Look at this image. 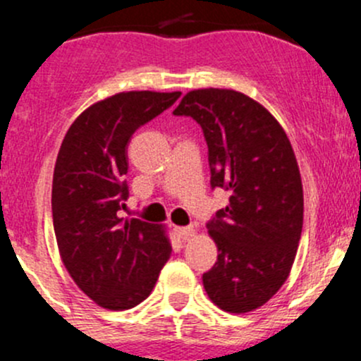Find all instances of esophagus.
<instances>
[{
  "label": "esophagus",
  "mask_w": 361,
  "mask_h": 361,
  "mask_svg": "<svg viewBox=\"0 0 361 361\" xmlns=\"http://www.w3.org/2000/svg\"><path fill=\"white\" fill-rule=\"evenodd\" d=\"M174 232H176L178 238L190 239L192 235H194V227H176L174 228Z\"/></svg>",
  "instance_id": "34e87169"
}]
</instances>
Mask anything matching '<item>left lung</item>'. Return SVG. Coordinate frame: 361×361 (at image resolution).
<instances>
[{
	"label": "left lung",
	"instance_id": "8db88e82",
	"mask_svg": "<svg viewBox=\"0 0 361 361\" xmlns=\"http://www.w3.org/2000/svg\"><path fill=\"white\" fill-rule=\"evenodd\" d=\"M173 113L202 127L211 187L228 192L207 224L218 260L202 274L204 290L224 311H255L285 285L300 241L304 190L292 143L267 108L238 90H190Z\"/></svg>",
	"mask_w": 361,
	"mask_h": 361
}]
</instances>
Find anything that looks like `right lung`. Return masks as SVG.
<instances>
[{
  "label": "right lung",
  "mask_w": 361,
  "mask_h": 361,
  "mask_svg": "<svg viewBox=\"0 0 361 361\" xmlns=\"http://www.w3.org/2000/svg\"><path fill=\"white\" fill-rule=\"evenodd\" d=\"M180 96L130 90L97 101L76 116L57 154L52 216L61 260L76 286L110 311L143 302L173 251L164 225L120 218L118 209L129 197L127 143Z\"/></svg>",
  "instance_id": "obj_1"
}]
</instances>
